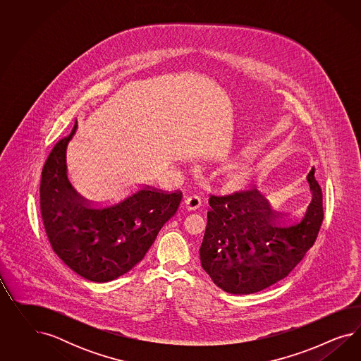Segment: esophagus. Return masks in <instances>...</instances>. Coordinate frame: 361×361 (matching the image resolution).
I'll use <instances>...</instances> for the list:
<instances>
[{
	"label": "esophagus",
	"mask_w": 361,
	"mask_h": 361,
	"mask_svg": "<svg viewBox=\"0 0 361 361\" xmlns=\"http://www.w3.org/2000/svg\"><path fill=\"white\" fill-rule=\"evenodd\" d=\"M184 205H185V208L188 209V210H196V209L200 208V205H201V198L197 196V195L186 197L185 201H184Z\"/></svg>",
	"instance_id": "1"
}]
</instances>
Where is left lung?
I'll return each mask as SVG.
<instances>
[{
  "label": "left lung",
  "instance_id": "1",
  "mask_svg": "<svg viewBox=\"0 0 361 361\" xmlns=\"http://www.w3.org/2000/svg\"><path fill=\"white\" fill-rule=\"evenodd\" d=\"M307 181L310 204L300 219L286 225L255 189L210 196L200 259L219 288L235 295L258 293L282 281L303 259L324 216L314 168Z\"/></svg>",
  "mask_w": 361,
  "mask_h": 361
}]
</instances>
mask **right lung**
Instances as JSON below:
<instances>
[{
    "label": "right lung",
    "mask_w": 361,
    "mask_h": 361,
    "mask_svg": "<svg viewBox=\"0 0 361 361\" xmlns=\"http://www.w3.org/2000/svg\"><path fill=\"white\" fill-rule=\"evenodd\" d=\"M55 144L42 169L41 214L55 254L74 273L104 283L128 273L149 250L181 202V192L140 186L119 200L99 204L79 193L67 176V145L77 131Z\"/></svg>",
    "instance_id": "1"
}]
</instances>
